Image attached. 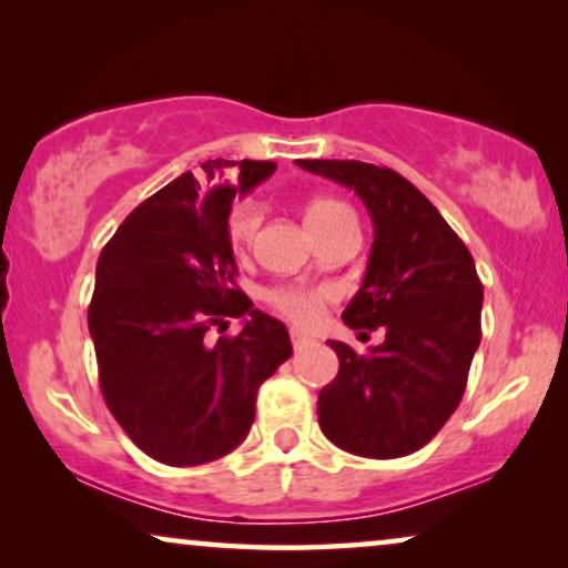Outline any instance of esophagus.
Here are the masks:
<instances>
[{
    "instance_id": "esophagus-1",
    "label": "esophagus",
    "mask_w": 568,
    "mask_h": 568,
    "mask_svg": "<svg viewBox=\"0 0 568 568\" xmlns=\"http://www.w3.org/2000/svg\"><path fill=\"white\" fill-rule=\"evenodd\" d=\"M291 342H293V347L295 349H303V347H306V345H311V342H314V339H311V337H306V334H303V332H291Z\"/></svg>"
}]
</instances>
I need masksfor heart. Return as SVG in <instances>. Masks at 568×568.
Wrapping results in <instances>:
<instances>
[{
  "label": "heart",
  "mask_w": 568,
  "mask_h": 568,
  "mask_svg": "<svg viewBox=\"0 0 568 568\" xmlns=\"http://www.w3.org/2000/svg\"><path fill=\"white\" fill-rule=\"evenodd\" d=\"M342 219H353L349 207L339 201H332V197H314L306 205V223L308 229L314 231V236L322 234L334 223ZM260 226V211L252 203L236 205L229 215L226 223V239L231 252L236 257H242L250 250L254 231ZM334 298L329 287H301V285H275L265 293V301L273 306L277 314L287 322L301 326V329H311L322 322L324 306Z\"/></svg>",
  "instance_id": "1"
}]
</instances>
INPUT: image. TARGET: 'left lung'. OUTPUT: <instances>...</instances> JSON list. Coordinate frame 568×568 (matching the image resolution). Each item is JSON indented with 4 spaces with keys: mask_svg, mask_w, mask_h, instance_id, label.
Segmentation results:
<instances>
[{
    "mask_svg": "<svg viewBox=\"0 0 568 568\" xmlns=\"http://www.w3.org/2000/svg\"><path fill=\"white\" fill-rule=\"evenodd\" d=\"M306 172L355 190L375 239L349 329H386L357 355L329 342L339 373L318 394V425L342 450L402 458L425 447L458 409L481 342L484 285L440 211L402 174L355 159H298Z\"/></svg>",
    "mask_w": 568,
    "mask_h": 568,
    "instance_id": "left-lung-1",
    "label": "left lung"
}]
</instances>
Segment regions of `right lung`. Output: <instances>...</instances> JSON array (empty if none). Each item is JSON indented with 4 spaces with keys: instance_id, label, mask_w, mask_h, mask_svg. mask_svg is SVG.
<instances>
[{
    "instance_id": "right-lung-1",
    "label": "right lung",
    "mask_w": 568,
    "mask_h": 568,
    "mask_svg": "<svg viewBox=\"0 0 568 568\" xmlns=\"http://www.w3.org/2000/svg\"><path fill=\"white\" fill-rule=\"evenodd\" d=\"M275 162L207 159L146 197L98 260L90 334L100 388L135 447L166 466H201L250 435L257 390L287 357L283 322L252 308L236 285L226 223ZM247 314L215 346L211 325Z\"/></svg>"
}]
</instances>
